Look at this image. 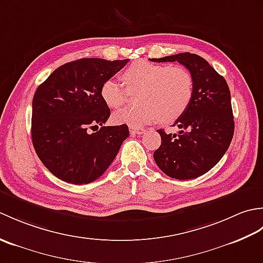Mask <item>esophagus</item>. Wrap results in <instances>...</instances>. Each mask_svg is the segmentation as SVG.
<instances>
[{"label":"esophagus","instance_id":"esophagus-1","mask_svg":"<svg viewBox=\"0 0 263 263\" xmlns=\"http://www.w3.org/2000/svg\"><path fill=\"white\" fill-rule=\"evenodd\" d=\"M130 132L133 135H142V133L146 132L143 127H138V126H131L130 125Z\"/></svg>","mask_w":263,"mask_h":263}]
</instances>
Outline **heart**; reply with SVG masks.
<instances>
[{
    "mask_svg": "<svg viewBox=\"0 0 263 263\" xmlns=\"http://www.w3.org/2000/svg\"><path fill=\"white\" fill-rule=\"evenodd\" d=\"M123 80L126 87L113 78L100 87V96L111 108L124 104L128 91L141 90V105L127 106L114 113V121L121 124L140 127L159 120L174 122L187 109L193 97V77L183 66L138 61L125 70Z\"/></svg>",
    "mask_w": 263,
    "mask_h": 263,
    "instance_id": "heart-1",
    "label": "heart"
}]
</instances>
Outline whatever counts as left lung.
<instances>
[{"label":"left lung","instance_id":"1","mask_svg":"<svg viewBox=\"0 0 263 263\" xmlns=\"http://www.w3.org/2000/svg\"><path fill=\"white\" fill-rule=\"evenodd\" d=\"M153 62H178L191 72L194 91L187 109L175 121L180 131L157 130L160 147L154 159L167 176L191 180L205 174L227 152L234 135L231 91L221 77L197 54L180 53Z\"/></svg>","mask_w":263,"mask_h":263}]
</instances>
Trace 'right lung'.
Segmentation results:
<instances>
[{
	"instance_id": "obj_1",
	"label": "right lung",
	"mask_w": 263,
	"mask_h": 263,
	"mask_svg": "<svg viewBox=\"0 0 263 263\" xmlns=\"http://www.w3.org/2000/svg\"><path fill=\"white\" fill-rule=\"evenodd\" d=\"M127 62L80 59L60 66L37 88L32 144L42 163L60 180L78 185L96 181L130 135L126 124L103 126L110 110L100 96L103 82ZM99 125V130L90 132Z\"/></svg>"
}]
</instances>
